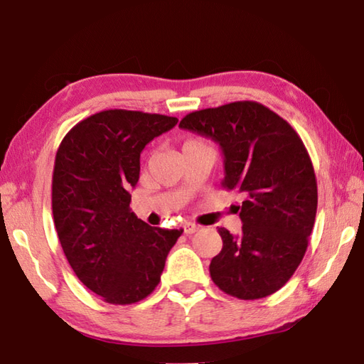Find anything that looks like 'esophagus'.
I'll list each match as a JSON object with an SVG mask.
<instances>
[{"instance_id": "1", "label": "esophagus", "mask_w": 364, "mask_h": 364, "mask_svg": "<svg viewBox=\"0 0 364 364\" xmlns=\"http://www.w3.org/2000/svg\"><path fill=\"white\" fill-rule=\"evenodd\" d=\"M183 230H184V234H193L196 231H199V226L194 225V223H184Z\"/></svg>"}]
</instances>
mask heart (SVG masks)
Masks as SVG:
<instances>
[{
	"instance_id": "b5f03b06",
	"label": "heart",
	"mask_w": 364,
	"mask_h": 364,
	"mask_svg": "<svg viewBox=\"0 0 364 364\" xmlns=\"http://www.w3.org/2000/svg\"><path fill=\"white\" fill-rule=\"evenodd\" d=\"M200 144H205L204 141H200V139H189V141H186V143H184V146L183 147H189V146H200Z\"/></svg>"
}]
</instances>
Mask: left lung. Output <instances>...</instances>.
Here are the masks:
<instances>
[{"instance_id":"obj_1","label":"left lung","mask_w":364,"mask_h":364,"mask_svg":"<svg viewBox=\"0 0 364 364\" xmlns=\"http://www.w3.org/2000/svg\"><path fill=\"white\" fill-rule=\"evenodd\" d=\"M180 127L220 144L221 184L245 197L241 236L218 228L223 249L210 262L212 281L241 300L268 297L299 268L315 225L318 186L304 141L255 101L196 110Z\"/></svg>"}]
</instances>
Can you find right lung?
Returning a JSON list of instances; mask_svg holds the SVG:
<instances>
[{"label":"right lung","mask_w":364,"mask_h":364,"mask_svg":"<svg viewBox=\"0 0 364 364\" xmlns=\"http://www.w3.org/2000/svg\"><path fill=\"white\" fill-rule=\"evenodd\" d=\"M176 117L109 109L78 122L53 171V217L73 273L112 305H132L157 287L183 230H162L132 212L146 144Z\"/></svg>","instance_id":"right-lung-1"}]
</instances>
